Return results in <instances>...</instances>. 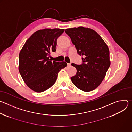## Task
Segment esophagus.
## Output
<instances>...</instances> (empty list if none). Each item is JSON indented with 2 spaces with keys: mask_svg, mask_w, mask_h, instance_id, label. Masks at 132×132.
<instances>
[{
  "mask_svg": "<svg viewBox=\"0 0 132 132\" xmlns=\"http://www.w3.org/2000/svg\"><path fill=\"white\" fill-rule=\"evenodd\" d=\"M71 66V64L70 63H67V66Z\"/></svg>",
  "mask_w": 132,
  "mask_h": 132,
  "instance_id": "obj_1",
  "label": "esophagus"
}]
</instances>
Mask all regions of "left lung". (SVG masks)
Returning a JSON list of instances; mask_svg holds the SVG:
<instances>
[{
	"label": "left lung",
	"mask_w": 132,
	"mask_h": 132,
	"mask_svg": "<svg viewBox=\"0 0 132 132\" xmlns=\"http://www.w3.org/2000/svg\"><path fill=\"white\" fill-rule=\"evenodd\" d=\"M65 32L70 37L78 54L84 56L81 65L71 64L77 69L76 75L70 78L72 83L85 92L95 90L103 80L110 66L107 45L99 34L89 28L67 29Z\"/></svg>",
	"instance_id": "obj_1"
}]
</instances>
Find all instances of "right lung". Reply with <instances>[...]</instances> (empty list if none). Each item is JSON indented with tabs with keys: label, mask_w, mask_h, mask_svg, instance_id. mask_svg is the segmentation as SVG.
<instances>
[{
	"label": "right lung",
	"mask_w": 132,
	"mask_h": 132,
	"mask_svg": "<svg viewBox=\"0 0 132 132\" xmlns=\"http://www.w3.org/2000/svg\"><path fill=\"white\" fill-rule=\"evenodd\" d=\"M64 29H45L34 33L26 42L19 55V70L32 90L43 92L55 82L59 72L67 66L65 62H57L49 59L56 51L57 40Z\"/></svg>",
	"instance_id": "add662e5"
}]
</instances>
